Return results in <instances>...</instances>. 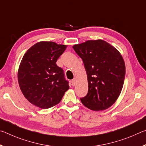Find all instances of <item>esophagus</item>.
<instances>
[{
	"label": "esophagus",
	"mask_w": 146,
	"mask_h": 146,
	"mask_svg": "<svg viewBox=\"0 0 146 146\" xmlns=\"http://www.w3.org/2000/svg\"><path fill=\"white\" fill-rule=\"evenodd\" d=\"M71 84H72L73 86H75L76 84V80L75 79H73V80H71Z\"/></svg>",
	"instance_id": "1"
}]
</instances>
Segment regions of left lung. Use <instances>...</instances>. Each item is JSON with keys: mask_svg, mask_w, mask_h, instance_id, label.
<instances>
[{"mask_svg": "<svg viewBox=\"0 0 146 146\" xmlns=\"http://www.w3.org/2000/svg\"><path fill=\"white\" fill-rule=\"evenodd\" d=\"M73 48L82 59L87 74L88 93L80 100L93 111L111 107L119 97L124 82L125 66L115 47L103 40H90Z\"/></svg>", "mask_w": 146, "mask_h": 146, "instance_id": "obj_1", "label": "left lung"}]
</instances>
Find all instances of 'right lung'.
<instances>
[{
	"label": "right lung",
	"mask_w": 146,
	"mask_h": 146,
	"mask_svg": "<svg viewBox=\"0 0 146 146\" xmlns=\"http://www.w3.org/2000/svg\"><path fill=\"white\" fill-rule=\"evenodd\" d=\"M67 46L42 41L34 44L23 56L18 70L22 93L32 104L48 109L60 102L69 90L64 71L56 62Z\"/></svg>",
	"instance_id": "1"
}]
</instances>
